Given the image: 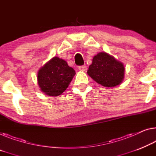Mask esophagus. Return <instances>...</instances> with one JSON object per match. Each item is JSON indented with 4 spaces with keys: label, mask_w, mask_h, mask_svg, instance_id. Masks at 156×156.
<instances>
[{
    "label": "esophagus",
    "mask_w": 156,
    "mask_h": 156,
    "mask_svg": "<svg viewBox=\"0 0 156 156\" xmlns=\"http://www.w3.org/2000/svg\"><path fill=\"white\" fill-rule=\"evenodd\" d=\"M78 69H79V70L84 72V71L86 70V69H87V68H86V66H81L79 67Z\"/></svg>",
    "instance_id": "obj_1"
}]
</instances>
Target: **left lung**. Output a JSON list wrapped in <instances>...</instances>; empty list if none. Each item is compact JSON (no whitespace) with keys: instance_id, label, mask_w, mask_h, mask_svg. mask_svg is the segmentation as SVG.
<instances>
[{"instance_id":"8db88e82","label":"left lung","mask_w":156,"mask_h":156,"mask_svg":"<svg viewBox=\"0 0 156 156\" xmlns=\"http://www.w3.org/2000/svg\"><path fill=\"white\" fill-rule=\"evenodd\" d=\"M125 68L123 63L106 52H100L93 58L88 75L105 87H114L122 83Z\"/></svg>"}]
</instances>
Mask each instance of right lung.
I'll list each match as a JSON object with an SVG mask.
<instances>
[{
    "mask_svg": "<svg viewBox=\"0 0 156 156\" xmlns=\"http://www.w3.org/2000/svg\"><path fill=\"white\" fill-rule=\"evenodd\" d=\"M75 74L66 61L55 56L38 71V86L46 95L58 96L68 87Z\"/></svg>",
    "mask_w": 156,
    "mask_h": 156,
    "instance_id": "add662e5",
    "label": "right lung"
}]
</instances>
